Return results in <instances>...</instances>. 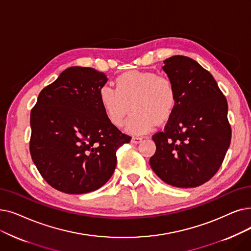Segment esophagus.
Returning <instances> with one entry per match:
<instances>
[{
  "label": "esophagus",
  "instance_id": "obj_1",
  "mask_svg": "<svg viewBox=\"0 0 251 251\" xmlns=\"http://www.w3.org/2000/svg\"><path fill=\"white\" fill-rule=\"evenodd\" d=\"M141 140H143V137L133 136V137L131 138V143H132V144H135V145H137V144H139V143H140Z\"/></svg>",
  "mask_w": 251,
  "mask_h": 251
}]
</instances>
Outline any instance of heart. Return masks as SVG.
Listing matches in <instances>:
<instances>
[{"mask_svg": "<svg viewBox=\"0 0 251 251\" xmlns=\"http://www.w3.org/2000/svg\"><path fill=\"white\" fill-rule=\"evenodd\" d=\"M106 119L120 127L131 106L132 115L126 123L131 134L149 132L156 123L170 119L177 104V91L173 81L151 71H129L116 79V88L103 85L99 92Z\"/></svg>", "mask_w": 251, "mask_h": 251, "instance_id": "heart-1", "label": "heart"}]
</instances>
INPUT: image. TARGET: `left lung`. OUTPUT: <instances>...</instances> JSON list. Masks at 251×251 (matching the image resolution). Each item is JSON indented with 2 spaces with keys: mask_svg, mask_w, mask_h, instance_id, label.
Wrapping results in <instances>:
<instances>
[{
  "mask_svg": "<svg viewBox=\"0 0 251 251\" xmlns=\"http://www.w3.org/2000/svg\"><path fill=\"white\" fill-rule=\"evenodd\" d=\"M176 87L177 104L164 131L152 135L151 169L166 183L195 188L220 169L230 147L227 102L212 75L194 59L174 55L162 68Z\"/></svg>",
  "mask_w": 251,
  "mask_h": 251,
  "instance_id": "1",
  "label": "left lung"
}]
</instances>
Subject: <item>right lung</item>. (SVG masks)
<instances>
[{
	"label": "right lung",
	"mask_w": 251,
	"mask_h": 251,
	"mask_svg": "<svg viewBox=\"0 0 251 251\" xmlns=\"http://www.w3.org/2000/svg\"><path fill=\"white\" fill-rule=\"evenodd\" d=\"M103 73L72 67L43 89L30 112L29 151L41 176L67 194L102 187L117 164V150L131 137L106 119L99 92Z\"/></svg>",
	"instance_id": "add662e5"
}]
</instances>
